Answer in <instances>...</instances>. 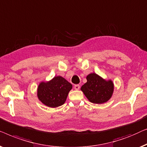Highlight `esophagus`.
<instances>
[{
  "label": "esophagus",
  "instance_id": "1",
  "mask_svg": "<svg viewBox=\"0 0 147 147\" xmlns=\"http://www.w3.org/2000/svg\"><path fill=\"white\" fill-rule=\"evenodd\" d=\"M80 88V85L79 84H75V85H74V89H76V90H78Z\"/></svg>",
  "mask_w": 147,
  "mask_h": 147
}]
</instances>
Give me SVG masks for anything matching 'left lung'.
<instances>
[{"label": "left lung", "mask_w": 147, "mask_h": 147, "mask_svg": "<svg viewBox=\"0 0 147 147\" xmlns=\"http://www.w3.org/2000/svg\"><path fill=\"white\" fill-rule=\"evenodd\" d=\"M87 82L81 87V90L89 101L94 104H102L112 96L114 85L111 80H105L95 73L86 76Z\"/></svg>", "instance_id": "1"}]
</instances>
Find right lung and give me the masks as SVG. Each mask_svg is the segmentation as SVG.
<instances>
[{
    "mask_svg": "<svg viewBox=\"0 0 147 147\" xmlns=\"http://www.w3.org/2000/svg\"><path fill=\"white\" fill-rule=\"evenodd\" d=\"M72 84L62 76H55L51 81L41 82L38 87V97L47 107L55 108L63 105Z\"/></svg>",
    "mask_w": 147,
    "mask_h": 147,
    "instance_id": "obj_1",
    "label": "right lung"
}]
</instances>
